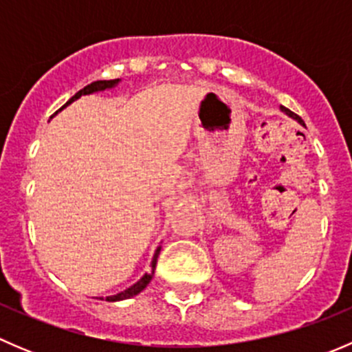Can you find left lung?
Masks as SVG:
<instances>
[{
	"mask_svg": "<svg viewBox=\"0 0 352 352\" xmlns=\"http://www.w3.org/2000/svg\"><path fill=\"white\" fill-rule=\"evenodd\" d=\"M281 110H283V112H285V113H286V116L293 117V119H294V120H298V122H300V124H303V126H305V122H303V120H301V117H300V116H296V113H294V112H291V110H289V109L283 107V105H281Z\"/></svg>",
	"mask_w": 352,
	"mask_h": 352,
	"instance_id": "left-lung-1",
	"label": "left lung"
}]
</instances>
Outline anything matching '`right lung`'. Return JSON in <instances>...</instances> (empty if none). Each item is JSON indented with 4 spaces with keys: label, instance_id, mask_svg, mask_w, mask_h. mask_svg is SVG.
I'll return each instance as SVG.
<instances>
[{
    "label": "right lung",
    "instance_id": "obj_1",
    "mask_svg": "<svg viewBox=\"0 0 352 352\" xmlns=\"http://www.w3.org/2000/svg\"><path fill=\"white\" fill-rule=\"evenodd\" d=\"M119 81H120L119 78H117V80H98V81H94V83L87 85V87L83 88V90L78 91V94L74 95V97H71V98H69V102H66V105H69L71 102L78 100V98H80L81 95H90V94H97V91L110 90V88L116 87V85L119 83ZM66 105H63V109H65ZM63 109H59V110H63ZM56 113H58V112H56ZM160 248H162V247L156 248V252H155V255H153V261H151V272H148V274H144L143 278L140 279V281L134 283V285L131 286V287H127V289L120 291V293L113 294V296H107V298H105V300H107V301H120V300H127V298H133V296H136V294H140L141 291L144 289V287H146L148 285H150L151 278H153V274H155V267H156V261H158ZM98 300H104V298H98Z\"/></svg>",
    "mask_w": 352,
    "mask_h": 352
}]
</instances>
